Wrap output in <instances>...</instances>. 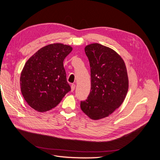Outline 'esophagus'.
I'll list each match as a JSON object with an SVG mask.
<instances>
[{
    "instance_id": "obj_1",
    "label": "esophagus",
    "mask_w": 160,
    "mask_h": 160,
    "mask_svg": "<svg viewBox=\"0 0 160 160\" xmlns=\"http://www.w3.org/2000/svg\"><path fill=\"white\" fill-rule=\"evenodd\" d=\"M71 91H73L75 90V84H72L71 86Z\"/></svg>"
}]
</instances>
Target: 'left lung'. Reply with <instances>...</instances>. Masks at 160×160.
Segmentation results:
<instances>
[{
	"label": "left lung",
	"instance_id": "1",
	"mask_svg": "<svg viewBox=\"0 0 160 160\" xmlns=\"http://www.w3.org/2000/svg\"><path fill=\"white\" fill-rule=\"evenodd\" d=\"M91 68V91L81 109L93 120L108 117L122 104L129 80L125 62L109 47L93 43L85 47Z\"/></svg>",
	"mask_w": 160,
	"mask_h": 160
}]
</instances>
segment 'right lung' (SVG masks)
<instances>
[{"label":"right lung","mask_w":160,"mask_h":160,"mask_svg":"<svg viewBox=\"0 0 160 160\" xmlns=\"http://www.w3.org/2000/svg\"><path fill=\"white\" fill-rule=\"evenodd\" d=\"M72 50L69 45L53 43L42 47L26 62L20 85L24 99L32 109L51 110L71 91L63 61Z\"/></svg>","instance_id":"right-lung-1"}]
</instances>
